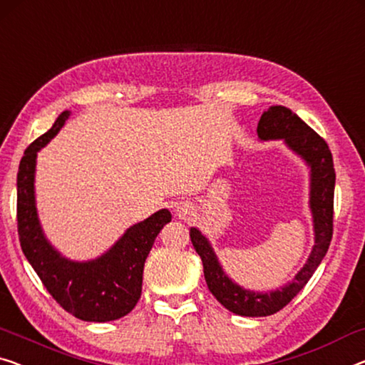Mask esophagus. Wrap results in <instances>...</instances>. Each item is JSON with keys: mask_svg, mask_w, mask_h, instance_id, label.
Here are the masks:
<instances>
[{"mask_svg": "<svg viewBox=\"0 0 365 365\" xmlns=\"http://www.w3.org/2000/svg\"><path fill=\"white\" fill-rule=\"evenodd\" d=\"M178 211V216H180V217H183L185 215H187V213H185V211H183V208H180V210H177Z\"/></svg>", "mask_w": 365, "mask_h": 365, "instance_id": "obj_1", "label": "esophagus"}]
</instances>
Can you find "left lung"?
Returning a JSON list of instances; mask_svg holds the SVG:
<instances>
[{
    "label": "left lung",
    "instance_id": "1",
    "mask_svg": "<svg viewBox=\"0 0 365 365\" xmlns=\"http://www.w3.org/2000/svg\"><path fill=\"white\" fill-rule=\"evenodd\" d=\"M260 139H284L312 165V211L314 220V244L308 262L298 272L295 280L285 285L282 290L270 293L247 292L227 279L221 265L211 249L210 242L201 236L198 230H190V239L195 251L203 260L205 280L210 292L222 307L241 317H269L287 307L298 292L312 279L314 270L328 252L331 237H333V216H334V164L333 155L326 140L318 133L303 123L292 110L285 106H270L264 111L257 124Z\"/></svg>",
    "mask_w": 365,
    "mask_h": 365
}]
</instances>
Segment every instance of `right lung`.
Instances as JSON below:
<instances>
[{
	"label": "right lung",
	"mask_w": 365,
	"mask_h": 365,
	"mask_svg": "<svg viewBox=\"0 0 365 365\" xmlns=\"http://www.w3.org/2000/svg\"><path fill=\"white\" fill-rule=\"evenodd\" d=\"M63 111L53 126L24 150L18 170V235L21 249L53 300L78 319L105 323L123 318L135 307L143 292V270L157 235L172 220L160 210L129 227L100 259L70 262L48 246L37 221L34 205V167L37 150L63 126Z\"/></svg>",
	"instance_id": "obj_1"
}]
</instances>
